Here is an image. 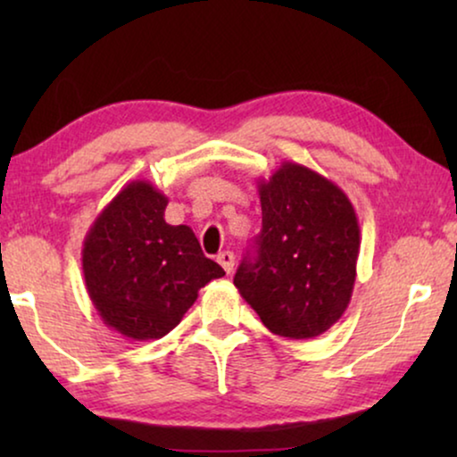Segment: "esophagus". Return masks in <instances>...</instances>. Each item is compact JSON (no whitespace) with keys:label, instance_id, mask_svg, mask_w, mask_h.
<instances>
[{"label":"esophagus","instance_id":"obj_1","mask_svg":"<svg viewBox=\"0 0 457 457\" xmlns=\"http://www.w3.org/2000/svg\"><path fill=\"white\" fill-rule=\"evenodd\" d=\"M218 264L224 268V272L230 274V272H233V268H235V253L233 252H222L220 255H218Z\"/></svg>","mask_w":457,"mask_h":457}]
</instances>
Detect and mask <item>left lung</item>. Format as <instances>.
I'll return each mask as SVG.
<instances>
[{
  "label": "left lung",
  "mask_w": 457,
  "mask_h": 457,
  "mask_svg": "<svg viewBox=\"0 0 457 457\" xmlns=\"http://www.w3.org/2000/svg\"><path fill=\"white\" fill-rule=\"evenodd\" d=\"M262 233L235 287L270 333L314 339L352 302L360 224L345 191L322 174L283 162L258 180Z\"/></svg>",
  "instance_id": "1"
}]
</instances>
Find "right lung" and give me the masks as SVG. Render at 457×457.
I'll list each match as a JSON object with an SVG mask.
<instances>
[{
	"instance_id": "right-lung-1",
	"label": "right lung",
	"mask_w": 457,
	"mask_h": 457,
	"mask_svg": "<svg viewBox=\"0 0 457 457\" xmlns=\"http://www.w3.org/2000/svg\"><path fill=\"white\" fill-rule=\"evenodd\" d=\"M168 197L130 180L99 212L83 241V277L105 327L133 341L162 339L197 293L224 277L187 224L164 220Z\"/></svg>"
}]
</instances>
